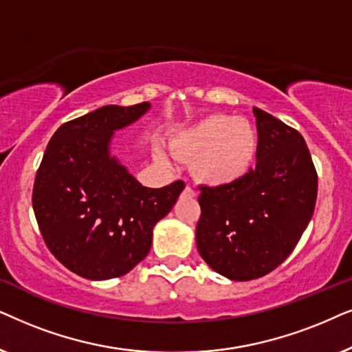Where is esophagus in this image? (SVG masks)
Segmentation results:
<instances>
[{
	"label": "esophagus",
	"mask_w": 352,
	"mask_h": 352,
	"mask_svg": "<svg viewBox=\"0 0 352 352\" xmlns=\"http://www.w3.org/2000/svg\"><path fill=\"white\" fill-rule=\"evenodd\" d=\"M184 193H185V195H186V196H191V198H193V196H195V195H196V193H195V191H193V190H191V188H190V186H185V190H184Z\"/></svg>",
	"instance_id": "obj_1"
}]
</instances>
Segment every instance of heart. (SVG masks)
I'll list each match as a JSON object with an SVG mask.
<instances>
[{
  "label": "heart",
  "instance_id": "b5f03b06",
  "mask_svg": "<svg viewBox=\"0 0 352 352\" xmlns=\"http://www.w3.org/2000/svg\"><path fill=\"white\" fill-rule=\"evenodd\" d=\"M168 148L175 157L190 161L191 175L201 185L225 186L236 184L252 170L259 133L245 117L219 112L173 130ZM154 157L164 166L172 164V156L162 148H156Z\"/></svg>",
  "mask_w": 352,
  "mask_h": 352
}]
</instances>
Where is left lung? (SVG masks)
Wrapping results in <instances>:
<instances>
[{
	"label": "left lung",
	"instance_id": "left-lung-1",
	"mask_svg": "<svg viewBox=\"0 0 352 352\" xmlns=\"http://www.w3.org/2000/svg\"><path fill=\"white\" fill-rule=\"evenodd\" d=\"M256 167L225 186H201L196 246L210 269L235 282L269 274L292 254L312 219L317 173L298 130L252 107Z\"/></svg>",
	"mask_w": 352,
	"mask_h": 352
}]
</instances>
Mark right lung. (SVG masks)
<instances>
[{"label":"right lung","instance_id":"add662e5","mask_svg":"<svg viewBox=\"0 0 352 352\" xmlns=\"http://www.w3.org/2000/svg\"><path fill=\"white\" fill-rule=\"evenodd\" d=\"M149 102L102 106L56 130L34 185L41 236L64 267L88 280L129 274L148 256L153 228L185 184L148 188L111 154V142L146 114Z\"/></svg>","mask_w":352,"mask_h":352}]
</instances>
